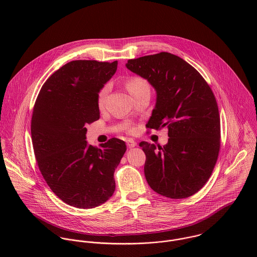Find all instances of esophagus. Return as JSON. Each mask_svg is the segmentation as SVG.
I'll return each mask as SVG.
<instances>
[{
	"label": "esophagus",
	"mask_w": 257,
	"mask_h": 257,
	"mask_svg": "<svg viewBox=\"0 0 257 257\" xmlns=\"http://www.w3.org/2000/svg\"><path fill=\"white\" fill-rule=\"evenodd\" d=\"M126 146H127L128 148H133V147H135L137 146V143H136L134 140L128 139V140L126 141Z\"/></svg>",
	"instance_id": "esophagus-1"
}]
</instances>
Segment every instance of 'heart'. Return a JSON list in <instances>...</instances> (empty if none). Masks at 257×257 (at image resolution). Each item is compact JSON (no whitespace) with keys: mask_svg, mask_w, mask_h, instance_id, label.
Instances as JSON below:
<instances>
[{"mask_svg":"<svg viewBox=\"0 0 257 257\" xmlns=\"http://www.w3.org/2000/svg\"><path fill=\"white\" fill-rule=\"evenodd\" d=\"M126 88H127L128 92L131 93V95L135 96V95H137V94H139L141 92L149 91V84H148V82H147L146 79H144V78H142L140 76H133V77H131L126 81ZM110 84H106L99 91L97 103H98V107L100 109L104 108L107 96H108V94L110 92Z\"/></svg>","mask_w":257,"mask_h":257,"instance_id":"obj_1","label":"heart"}]
</instances>
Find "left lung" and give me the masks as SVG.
Masks as SVG:
<instances>
[{
  "mask_svg": "<svg viewBox=\"0 0 257 257\" xmlns=\"http://www.w3.org/2000/svg\"><path fill=\"white\" fill-rule=\"evenodd\" d=\"M125 66L156 91L147 128H168L164 147L140 144L147 183L171 199L196 194L212 175L220 151V113L212 89L192 65L168 52L131 59Z\"/></svg>",
  "mask_w": 257,
  "mask_h": 257,
  "instance_id": "1",
  "label": "left lung"
}]
</instances>
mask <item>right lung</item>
Returning <instances> with one entry per match:
<instances>
[{"label":"right lung","instance_id":"right-lung-1","mask_svg":"<svg viewBox=\"0 0 257 257\" xmlns=\"http://www.w3.org/2000/svg\"><path fill=\"white\" fill-rule=\"evenodd\" d=\"M117 61L74 60L42 85L34 107L32 140L38 168L64 203L91 209L114 192V169L126 147L112 138L100 147L88 146V123L100 118L97 99L115 73Z\"/></svg>","mask_w":257,"mask_h":257}]
</instances>
